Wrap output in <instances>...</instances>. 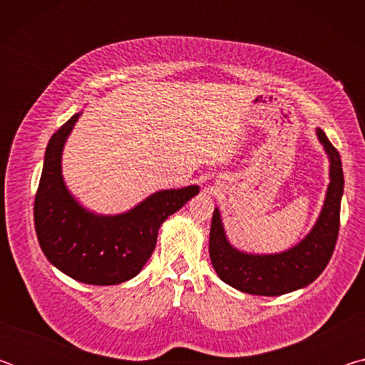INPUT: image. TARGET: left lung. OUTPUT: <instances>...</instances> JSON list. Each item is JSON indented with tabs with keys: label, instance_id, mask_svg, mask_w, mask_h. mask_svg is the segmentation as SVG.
<instances>
[{
	"label": "left lung",
	"instance_id": "1",
	"mask_svg": "<svg viewBox=\"0 0 365 365\" xmlns=\"http://www.w3.org/2000/svg\"><path fill=\"white\" fill-rule=\"evenodd\" d=\"M317 137L330 156L331 182L316 227L298 246L272 256L240 252L227 242L220 214L214 209L209 256L220 280L227 285L250 294L279 296L309 285L327 267L338 240L344 178L338 150L320 128Z\"/></svg>",
	"mask_w": 365,
	"mask_h": 365
}]
</instances>
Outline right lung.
Returning a JSON list of instances; mask_svg holds the SVG:
<instances>
[{
	"label": "right lung",
	"instance_id": "1",
	"mask_svg": "<svg viewBox=\"0 0 365 365\" xmlns=\"http://www.w3.org/2000/svg\"><path fill=\"white\" fill-rule=\"evenodd\" d=\"M80 114L53 135L35 195L36 237L48 261L72 279L90 285H117L143 269L156 246L163 222L200 188L158 191L130 212L100 217L86 212L66 190L61 153Z\"/></svg>",
	"mask_w": 365,
	"mask_h": 365
}]
</instances>
